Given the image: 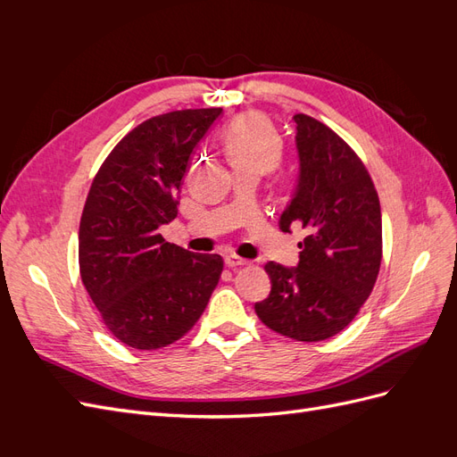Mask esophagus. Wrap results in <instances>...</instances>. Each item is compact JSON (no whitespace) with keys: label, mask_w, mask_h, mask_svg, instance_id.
Returning <instances> with one entry per match:
<instances>
[{"label":"esophagus","mask_w":457,"mask_h":457,"mask_svg":"<svg viewBox=\"0 0 457 457\" xmlns=\"http://www.w3.org/2000/svg\"><path fill=\"white\" fill-rule=\"evenodd\" d=\"M225 265L228 269H238V267L247 265V261L242 259V257H237V255H228V257H225Z\"/></svg>","instance_id":"obj_1"}]
</instances>
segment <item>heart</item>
Wrapping results in <instances>:
<instances>
[{
  "mask_svg": "<svg viewBox=\"0 0 457 457\" xmlns=\"http://www.w3.org/2000/svg\"><path fill=\"white\" fill-rule=\"evenodd\" d=\"M227 154L237 170L270 171L282 158V139L270 123L257 114L234 120L225 131Z\"/></svg>",
  "mask_w": 457,
  "mask_h": 457,
  "instance_id": "heart-1",
  "label": "heart"
}]
</instances>
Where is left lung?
Here are the masks:
<instances>
[{"label":"left lung","instance_id":"1","mask_svg":"<svg viewBox=\"0 0 457 457\" xmlns=\"http://www.w3.org/2000/svg\"><path fill=\"white\" fill-rule=\"evenodd\" d=\"M299 177L280 228H305L297 267L269 261L270 294L261 322L297 341H324L347 328L370 297L381 265V207L364 163L322 121L295 114Z\"/></svg>","mask_w":457,"mask_h":457}]
</instances>
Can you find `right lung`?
I'll use <instances>...</instances> for the list:
<instances>
[{
    "instance_id": "right-lung-1",
    "label": "right lung",
    "mask_w": 457,
    "mask_h": 457,
    "mask_svg": "<svg viewBox=\"0 0 457 457\" xmlns=\"http://www.w3.org/2000/svg\"><path fill=\"white\" fill-rule=\"evenodd\" d=\"M223 108L175 110L143 121L110 152L79 220V274L106 328L154 351L198 322L223 257L165 242L190 158Z\"/></svg>"
}]
</instances>
